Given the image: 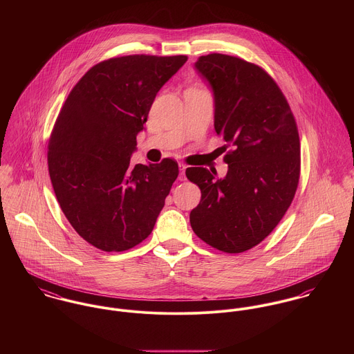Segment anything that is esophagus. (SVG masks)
I'll return each instance as SVG.
<instances>
[{"mask_svg": "<svg viewBox=\"0 0 354 354\" xmlns=\"http://www.w3.org/2000/svg\"><path fill=\"white\" fill-rule=\"evenodd\" d=\"M185 170H187V165H184V163H178V173H180L178 178H180L181 181H184V180H185Z\"/></svg>", "mask_w": 354, "mask_h": 354, "instance_id": "esophagus-1", "label": "esophagus"}]
</instances>
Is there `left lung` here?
<instances>
[{
    "label": "left lung",
    "instance_id": "8db88e82",
    "mask_svg": "<svg viewBox=\"0 0 354 354\" xmlns=\"http://www.w3.org/2000/svg\"><path fill=\"white\" fill-rule=\"evenodd\" d=\"M195 69L214 97V128L234 150L218 178L188 167L202 201L191 211L194 232L208 245L245 252L279 223L300 177V139L292 110L277 83L257 65L226 54L202 55Z\"/></svg>",
    "mask_w": 354,
    "mask_h": 354
}]
</instances>
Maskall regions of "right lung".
Listing matches in <instances>:
<instances>
[{"mask_svg":"<svg viewBox=\"0 0 354 354\" xmlns=\"http://www.w3.org/2000/svg\"><path fill=\"white\" fill-rule=\"evenodd\" d=\"M187 55H127L93 66L73 87L51 133L53 189L72 227L104 252H122L155 226L178 165H131L152 102Z\"/></svg>","mask_w":354,"mask_h":354,"instance_id":"1","label":"right lung"}]
</instances>
